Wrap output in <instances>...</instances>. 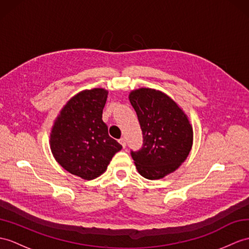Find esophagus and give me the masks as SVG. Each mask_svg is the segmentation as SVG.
<instances>
[{"mask_svg": "<svg viewBox=\"0 0 249 249\" xmlns=\"http://www.w3.org/2000/svg\"><path fill=\"white\" fill-rule=\"evenodd\" d=\"M119 142L121 143V145L123 146V148L126 147V140H125V138H121L120 140H119Z\"/></svg>", "mask_w": 249, "mask_h": 249, "instance_id": "esophagus-1", "label": "esophagus"}]
</instances>
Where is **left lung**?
Returning <instances> with one entry per match:
<instances>
[{
    "label": "left lung",
    "mask_w": 249,
    "mask_h": 249,
    "mask_svg": "<svg viewBox=\"0 0 249 249\" xmlns=\"http://www.w3.org/2000/svg\"><path fill=\"white\" fill-rule=\"evenodd\" d=\"M129 101L138 115L143 144L131 151L138 172L147 179H160L176 171L192 147L193 130L187 115L162 92L141 88Z\"/></svg>",
    "instance_id": "8db88e82"
}]
</instances>
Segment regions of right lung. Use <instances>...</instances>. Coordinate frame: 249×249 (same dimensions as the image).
Masks as SVG:
<instances>
[{"label":"right lung","mask_w":249,"mask_h":249,"mask_svg":"<svg viewBox=\"0 0 249 249\" xmlns=\"http://www.w3.org/2000/svg\"><path fill=\"white\" fill-rule=\"evenodd\" d=\"M108 92L86 90L62 108L51 134L57 162L73 175L91 180L103 174L122 145L109 137L102 114Z\"/></svg>","instance_id":"add662e5"}]
</instances>
